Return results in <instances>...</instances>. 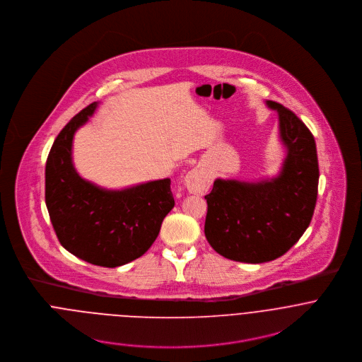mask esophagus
<instances>
[{
    "label": "esophagus",
    "mask_w": 362,
    "mask_h": 362,
    "mask_svg": "<svg viewBox=\"0 0 362 362\" xmlns=\"http://www.w3.org/2000/svg\"><path fill=\"white\" fill-rule=\"evenodd\" d=\"M184 184L191 194H205L209 189L210 181L206 174L199 168H192L184 177Z\"/></svg>",
    "instance_id": "esophagus-1"
}]
</instances>
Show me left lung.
Masks as SVG:
<instances>
[{"label": "left lung", "instance_id": "8db88e82", "mask_svg": "<svg viewBox=\"0 0 362 362\" xmlns=\"http://www.w3.org/2000/svg\"><path fill=\"white\" fill-rule=\"evenodd\" d=\"M286 158L277 177L259 182L220 180L207 202L205 235L224 258L263 263L284 255L305 233L316 205L319 167L313 135L288 108L272 100Z\"/></svg>", "mask_w": 362, "mask_h": 362}]
</instances>
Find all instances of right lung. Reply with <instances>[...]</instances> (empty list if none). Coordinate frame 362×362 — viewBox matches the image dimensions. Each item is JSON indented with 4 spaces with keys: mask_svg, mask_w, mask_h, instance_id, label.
Returning a JSON list of instances; mask_svg holds the SVG:
<instances>
[{
    "mask_svg": "<svg viewBox=\"0 0 362 362\" xmlns=\"http://www.w3.org/2000/svg\"><path fill=\"white\" fill-rule=\"evenodd\" d=\"M98 104L78 112L55 138L46 163V205L54 231L68 252L92 264L117 267L152 247L174 198L170 178L111 191L76 173L74 135Z\"/></svg>",
    "mask_w": 362,
    "mask_h": 362,
    "instance_id": "add662e5",
    "label": "right lung"
}]
</instances>
